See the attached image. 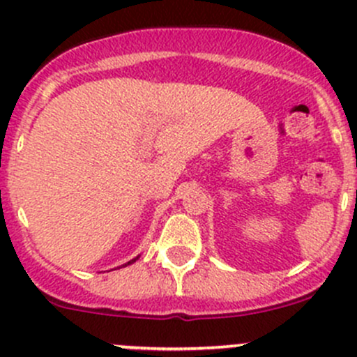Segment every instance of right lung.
Listing matches in <instances>:
<instances>
[{"label":"right lung","mask_w":357,"mask_h":357,"mask_svg":"<svg viewBox=\"0 0 357 357\" xmlns=\"http://www.w3.org/2000/svg\"><path fill=\"white\" fill-rule=\"evenodd\" d=\"M136 259H138V257H136ZM136 259H132V261H129V262H128V264H132V262H135V261H136ZM128 264H126V266H128Z\"/></svg>","instance_id":"1"}]
</instances>
